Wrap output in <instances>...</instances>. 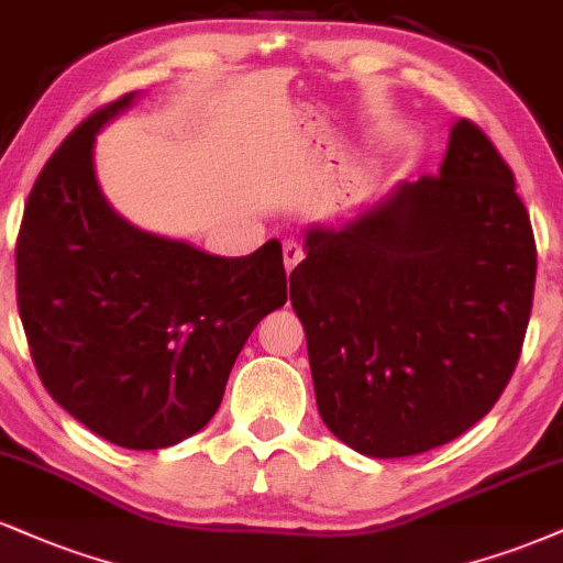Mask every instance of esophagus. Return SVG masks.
<instances>
[{"mask_svg": "<svg viewBox=\"0 0 563 563\" xmlns=\"http://www.w3.org/2000/svg\"><path fill=\"white\" fill-rule=\"evenodd\" d=\"M302 261V247L297 242H284V268L292 271Z\"/></svg>", "mask_w": 563, "mask_h": 563, "instance_id": "obj_1", "label": "esophagus"}]
</instances>
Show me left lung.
I'll return each instance as SVG.
<instances>
[{
    "label": "left lung",
    "mask_w": 563,
    "mask_h": 563,
    "mask_svg": "<svg viewBox=\"0 0 563 563\" xmlns=\"http://www.w3.org/2000/svg\"><path fill=\"white\" fill-rule=\"evenodd\" d=\"M534 271L511 168L461 118L438 176L400 181L342 227L306 231L289 300L323 424L372 459L464 434L517 368Z\"/></svg>",
    "instance_id": "obj_1"
}]
</instances>
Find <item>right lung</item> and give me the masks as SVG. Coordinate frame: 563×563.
Segmentation results:
<instances>
[{
  "instance_id": "obj_1",
  "label": "right lung",
  "mask_w": 563,
  "mask_h": 563,
  "mask_svg": "<svg viewBox=\"0 0 563 563\" xmlns=\"http://www.w3.org/2000/svg\"><path fill=\"white\" fill-rule=\"evenodd\" d=\"M91 112L33 184L20 223L18 308L46 393L112 445L157 451L213 419L263 316L287 302L282 244L218 257L136 229L95 174Z\"/></svg>"
}]
</instances>
